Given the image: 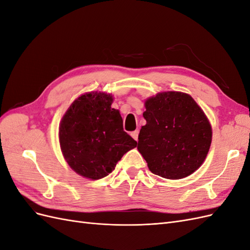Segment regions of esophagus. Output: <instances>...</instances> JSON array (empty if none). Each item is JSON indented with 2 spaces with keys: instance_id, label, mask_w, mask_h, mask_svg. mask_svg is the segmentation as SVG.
<instances>
[{
  "instance_id": "esophagus-1",
  "label": "esophagus",
  "mask_w": 250,
  "mask_h": 250,
  "mask_svg": "<svg viewBox=\"0 0 250 250\" xmlns=\"http://www.w3.org/2000/svg\"><path fill=\"white\" fill-rule=\"evenodd\" d=\"M131 137H132L135 141H138V139H139V130L132 131V132H131Z\"/></svg>"
}]
</instances>
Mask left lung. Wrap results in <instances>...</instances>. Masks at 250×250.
<instances>
[{
	"mask_svg": "<svg viewBox=\"0 0 250 250\" xmlns=\"http://www.w3.org/2000/svg\"><path fill=\"white\" fill-rule=\"evenodd\" d=\"M146 125L138 149L149 170L168 179L191 175L206 160L211 127L193 98L180 92H163L145 101Z\"/></svg>",
	"mask_w": 250,
	"mask_h": 250,
	"instance_id": "8db88e82",
	"label": "left lung"
}]
</instances>
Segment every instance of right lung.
I'll return each instance as SVG.
<instances>
[{"label": "right lung", "mask_w": 250, "mask_h": 250, "mask_svg": "<svg viewBox=\"0 0 250 250\" xmlns=\"http://www.w3.org/2000/svg\"><path fill=\"white\" fill-rule=\"evenodd\" d=\"M111 103L110 94H84L71 104L60 122L59 143L64 160L83 177L96 180L107 176L122 156L137 147Z\"/></svg>", "instance_id": "obj_1"}]
</instances>
